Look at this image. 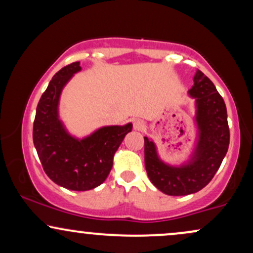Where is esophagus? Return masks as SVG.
Listing matches in <instances>:
<instances>
[{
  "label": "esophagus",
  "mask_w": 253,
  "mask_h": 253,
  "mask_svg": "<svg viewBox=\"0 0 253 253\" xmlns=\"http://www.w3.org/2000/svg\"><path fill=\"white\" fill-rule=\"evenodd\" d=\"M133 128L135 130H143L145 128V123L143 120H135L133 124Z\"/></svg>",
  "instance_id": "esophagus-1"
}]
</instances>
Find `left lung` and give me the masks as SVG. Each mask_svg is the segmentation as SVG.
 Here are the masks:
<instances>
[{"label":"left lung","instance_id":"1","mask_svg":"<svg viewBox=\"0 0 253 253\" xmlns=\"http://www.w3.org/2000/svg\"><path fill=\"white\" fill-rule=\"evenodd\" d=\"M188 95L195 103L196 143L189 158L179 165L164 162L155 141L145 140V168L150 181L162 193L183 196L197 193L211 181L227 153V110L213 82L197 70Z\"/></svg>","mask_w":253,"mask_h":253}]
</instances>
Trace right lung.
<instances>
[{"label":"right lung","mask_w":253,"mask_h":253,"mask_svg":"<svg viewBox=\"0 0 253 253\" xmlns=\"http://www.w3.org/2000/svg\"><path fill=\"white\" fill-rule=\"evenodd\" d=\"M82 68L80 62L64 66L52 77L40 97L33 125V143L46 175L69 190L94 189L106 181L113 158L133 125L103 126L89 135H72L59 117L63 89Z\"/></svg>","instance_id":"add662e5"}]
</instances>
